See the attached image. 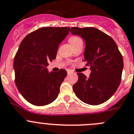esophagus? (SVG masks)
I'll list each match as a JSON object with an SVG mask.
<instances>
[{
    "label": "esophagus",
    "instance_id": "1",
    "mask_svg": "<svg viewBox=\"0 0 134 134\" xmlns=\"http://www.w3.org/2000/svg\"><path fill=\"white\" fill-rule=\"evenodd\" d=\"M71 73V71H69V70H68V71H67V74L68 75H69Z\"/></svg>",
    "mask_w": 134,
    "mask_h": 134
}]
</instances>
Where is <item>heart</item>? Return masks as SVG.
I'll use <instances>...</instances> for the list:
<instances>
[{"label": "heart", "instance_id": "heart-1", "mask_svg": "<svg viewBox=\"0 0 134 134\" xmlns=\"http://www.w3.org/2000/svg\"><path fill=\"white\" fill-rule=\"evenodd\" d=\"M69 40L70 43H71L72 46H75V45L77 44V43H80V42H82V40L79 37H78V36H72V37H70Z\"/></svg>", "mask_w": 134, "mask_h": 134}]
</instances>
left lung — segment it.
Instances as JSON below:
<instances>
[{"label": "left lung", "instance_id": "8db88e82", "mask_svg": "<svg viewBox=\"0 0 134 134\" xmlns=\"http://www.w3.org/2000/svg\"><path fill=\"white\" fill-rule=\"evenodd\" d=\"M70 32L84 39L83 61L91 70L88 78L83 73H77L79 79L73 85V91L86 104L104 103L120 84L124 67L122 54L113 39L95 27H73Z\"/></svg>", "mask_w": 134, "mask_h": 134}]
</instances>
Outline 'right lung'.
<instances>
[{"mask_svg": "<svg viewBox=\"0 0 134 134\" xmlns=\"http://www.w3.org/2000/svg\"><path fill=\"white\" fill-rule=\"evenodd\" d=\"M70 27H43L24 38L14 60L15 82L22 97L35 106L52 103L58 97L60 86L67 75L61 69L49 73V61L56 58L60 43Z\"/></svg>", "mask_w": 134, "mask_h": 134, "instance_id": "obj_1", "label": "right lung"}]
</instances>
